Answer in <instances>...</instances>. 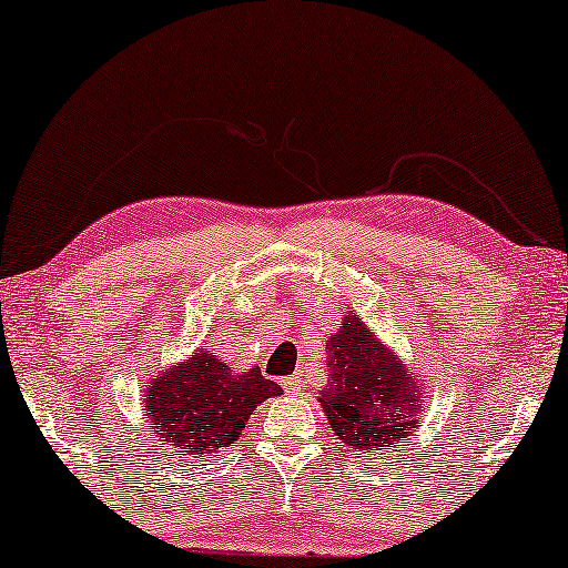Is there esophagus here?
<instances>
[{"mask_svg":"<svg viewBox=\"0 0 568 568\" xmlns=\"http://www.w3.org/2000/svg\"><path fill=\"white\" fill-rule=\"evenodd\" d=\"M284 390H286V393H292V395H294V393H300V390H302V377H300V375L286 377V379H284Z\"/></svg>","mask_w":568,"mask_h":568,"instance_id":"obj_1","label":"esophagus"}]
</instances>
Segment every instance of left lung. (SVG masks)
<instances>
[{
    "label": "left lung",
    "mask_w": 568,
    "mask_h": 568,
    "mask_svg": "<svg viewBox=\"0 0 568 568\" xmlns=\"http://www.w3.org/2000/svg\"><path fill=\"white\" fill-rule=\"evenodd\" d=\"M328 385L321 403L333 434L356 453L390 449L410 437L424 408L418 372L403 364L385 341L375 338L348 310L328 338Z\"/></svg>",
    "instance_id": "left-lung-1"
}]
</instances>
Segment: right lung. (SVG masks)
<instances>
[{"instance_id":"right-lung-1","label":"right lung","mask_w":568,"mask_h":568,"mask_svg":"<svg viewBox=\"0 0 568 568\" xmlns=\"http://www.w3.org/2000/svg\"><path fill=\"white\" fill-rule=\"evenodd\" d=\"M271 395H282V387L258 367L237 375L204 348L154 375L142 410L158 445L204 463L220 447L235 445L247 418Z\"/></svg>"}]
</instances>
